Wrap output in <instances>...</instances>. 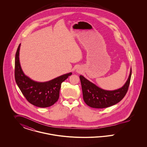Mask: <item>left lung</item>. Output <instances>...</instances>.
Returning <instances> with one entry per match:
<instances>
[{
    "mask_svg": "<svg viewBox=\"0 0 147 147\" xmlns=\"http://www.w3.org/2000/svg\"><path fill=\"white\" fill-rule=\"evenodd\" d=\"M131 74L132 69L125 85L119 89L112 91L102 89L83 76H80L84 102L89 106L96 109L106 108L117 104L126 95L130 84Z\"/></svg>",
    "mask_w": 147,
    "mask_h": 147,
    "instance_id": "left-lung-1",
    "label": "left lung"
}]
</instances>
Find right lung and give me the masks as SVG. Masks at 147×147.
<instances>
[{
    "instance_id": "1",
    "label": "right lung",
    "mask_w": 147,
    "mask_h": 147,
    "mask_svg": "<svg viewBox=\"0 0 147 147\" xmlns=\"http://www.w3.org/2000/svg\"><path fill=\"white\" fill-rule=\"evenodd\" d=\"M20 44L15 55V79L21 92L28 102L39 107H47L53 105L59 97L61 84L69 76V73L46 82H37L26 76L21 69L19 61Z\"/></svg>"
}]
</instances>
